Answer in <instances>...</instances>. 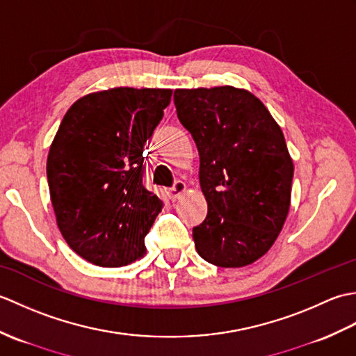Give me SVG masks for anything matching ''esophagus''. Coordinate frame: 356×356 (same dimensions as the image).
I'll return each mask as SVG.
<instances>
[{
	"instance_id": "34e87169",
	"label": "esophagus",
	"mask_w": 356,
	"mask_h": 356,
	"mask_svg": "<svg viewBox=\"0 0 356 356\" xmlns=\"http://www.w3.org/2000/svg\"><path fill=\"white\" fill-rule=\"evenodd\" d=\"M185 191H186V184L182 182V180H177V182H174V185L171 188V197L179 199Z\"/></svg>"
}]
</instances>
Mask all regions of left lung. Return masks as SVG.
<instances>
[{
  "label": "left lung",
  "instance_id": "8db88e82",
  "mask_svg": "<svg viewBox=\"0 0 356 356\" xmlns=\"http://www.w3.org/2000/svg\"><path fill=\"white\" fill-rule=\"evenodd\" d=\"M177 118L200 156L207 218L193 228L203 260L241 268L274 245L289 213L293 163L263 102L231 86L177 88Z\"/></svg>",
  "mask_w": 356,
  "mask_h": 356
}]
</instances>
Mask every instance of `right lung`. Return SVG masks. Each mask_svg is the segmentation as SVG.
<instances>
[{
  "mask_svg": "<svg viewBox=\"0 0 356 356\" xmlns=\"http://www.w3.org/2000/svg\"><path fill=\"white\" fill-rule=\"evenodd\" d=\"M168 88L90 93L65 113L47 157L58 228L74 252L102 268L145 254L163 203L142 184L143 147L163 118Z\"/></svg>",
  "mask_w": 356,
  "mask_h": 356,
  "instance_id": "add662e5",
  "label": "right lung"
}]
</instances>
